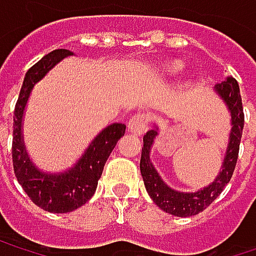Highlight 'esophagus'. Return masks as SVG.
<instances>
[{
  "mask_svg": "<svg viewBox=\"0 0 256 256\" xmlns=\"http://www.w3.org/2000/svg\"><path fill=\"white\" fill-rule=\"evenodd\" d=\"M150 123V117L144 112H136L130 117L128 120V128L132 133L134 134H142L144 132H146Z\"/></svg>",
  "mask_w": 256,
  "mask_h": 256,
  "instance_id": "34e87169",
  "label": "esophagus"
}]
</instances>
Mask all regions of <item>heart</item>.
I'll return each mask as SVG.
<instances>
[{"mask_svg": "<svg viewBox=\"0 0 256 256\" xmlns=\"http://www.w3.org/2000/svg\"><path fill=\"white\" fill-rule=\"evenodd\" d=\"M180 68H182V65L180 64H170V65H166L164 68H163V71L166 72V74H176L178 71H180Z\"/></svg>", "mask_w": 256, "mask_h": 256, "instance_id": "obj_1", "label": "heart"}]
</instances>
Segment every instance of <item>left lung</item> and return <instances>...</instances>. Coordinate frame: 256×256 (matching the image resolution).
Segmentation results:
<instances>
[{"label": "left lung", "instance_id": "1", "mask_svg": "<svg viewBox=\"0 0 256 256\" xmlns=\"http://www.w3.org/2000/svg\"><path fill=\"white\" fill-rule=\"evenodd\" d=\"M215 90L218 94L226 100L228 110L231 112V128L230 142L227 148V154L222 163V170L220 172L218 178L215 179L209 186L203 188L197 192H178L172 188H169L162 178L158 176L157 170L150 162V151L151 145L154 142V138L157 136V128L148 130L144 136V148L140 156V174L144 178L145 188L152 198V202L163 209L164 212L175 215V216H192L200 212H203L226 188V185L230 182L231 176L234 174V168L238 157V148H240V139L244 126V114H243V104L242 96L238 90V84L236 78L228 77L224 81L218 82L215 86Z\"/></svg>", "mask_w": 256, "mask_h": 256}]
</instances>
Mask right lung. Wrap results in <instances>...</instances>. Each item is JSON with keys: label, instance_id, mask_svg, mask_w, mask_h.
Instances as JSON below:
<instances>
[{"label": "right lung", "instance_id": "right-lung-1", "mask_svg": "<svg viewBox=\"0 0 256 256\" xmlns=\"http://www.w3.org/2000/svg\"><path fill=\"white\" fill-rule=\"evenodd\" d=\"M72 54L70 50L59 48L46 54L26 72L24 86L13 114V169L16 178L28 197L41 209L53 214H66L82 206L94 194L98 180L104 166L117 145V140L124 134L126 124L114 123L104 128L88 145L84 156L68 172L59 175H47L32 164L22 140V117L29 93L36 81L44 77L58 62Z\"/></svg>", "mask_w": 256, "mask_h": 256}]
</instances>
